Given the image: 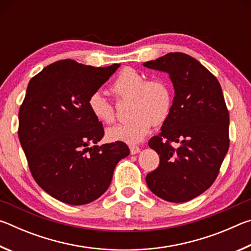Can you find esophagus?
Listing matches in <instances>:
<instances>
[{"instance_id": "esophagus-1", "label": "esophagus", "mask_w": 251, "mask_h": 251, "mask_svg": "<svg viewBox=\"0 0 251 251\" xmlns=\"http://www.w3.org/2000/svg\"><path fill=\"white\" fill-rule=\"evenodd\" d=\"M129 150H130V154H131V155L138 154V152L141 151V148H139L138 146H134V145H130V146H129Z\"/></svg>"}]
</instances>
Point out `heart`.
Instances as JSON below:
<instances>
[{
	"mask_svg": "<svg viewBox=\"0 0 251 251\" xmlns=\"http://www.w3.org/2000/svg\"><path fill=\"white\" fill-rule=\"evenodd\" d=\"M110 91L117 100H131L130 116L124 124L110 127L106 136L112 142L127 144L141 143L154 124H161L171 115L173 90L163 78L148 79L147 75L133 67H125L110 85ZM88 108L97 121L112 124L116 120L113 104L101 92H93L87 100Z\"/></svg>",
	"mask_w": 251,
	"mask_h": 251,
	"instance_id": "heart-1",
	"label": "heart"
}]
</instances>
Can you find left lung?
I'll return each mask as SVG.
<instances>
[{"instance_id":"1","label":"left lung","mask_w":251,"mask_h":251,"mask_svg":"<svg viewBox=\"0 0 251 251\" xmlns=\"http://www.w3.org/2000/svg\"><path fill=\"white\" fill-rule=\"evenodd\" d=\"M144 66L166 72L175 88L171 115L148 142L160 161L147 174V186L164 201H188L214 184L228 151L229 113L222 86L184 53H168ZM172 142L180 146L173 148Z\"/></svg>"}]
</instances>
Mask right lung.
Listing matches in <instances>:
<instances>
[{"instance_id":"add662e5","label":"right lung","mask_w":251,"mask_h":251,"mask_svg":"<svg viewBox=\"0 0 251 251\" xmlns=\"http://www.w3.org/2000/svg\"><path fill=\"white\" fill-rule=\"evenodd\" d=\"M118 67L62 59L27 85L19 112L20 143L34 179L59 201L77 206L100 197L118 161L129 154L123 142L96 145L104 127L87 105Z\"/></svg>"}]
</instances>
